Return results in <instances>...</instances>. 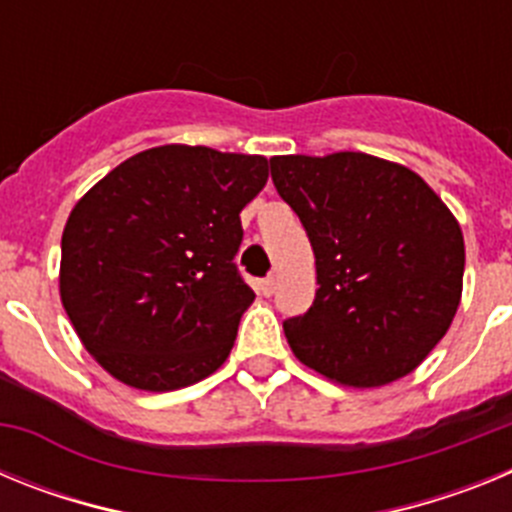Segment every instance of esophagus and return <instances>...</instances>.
Returning a JSON list of instances; mask_svg holds the SVG:
<instances>
[{"mask_svg":"<svg viewBox=\"0 0 512 512\" xmlns=\"http://www.w3.org/2000/svg\"><path fill=\"white\" fill-rule=\"evenodd\" d=\"M274 289H277V279H274V277L261 279V292H264V295H271Z\"/></svg>","mask_w":512,"mask_h":512,"instance_id":"esophagus-1","label":"esophagus"}]
</instances>
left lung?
<instances>
[{"label": "left lung", "instance_id": "1", "mask_svg": "<svg viewBox=\"0 0 512 512\" xmlns=\"http://www.w3.org/2000/svg\"><path fill=\"white\" fill-rule=\"evenodd\" d=\"M269 166L318 269L310 310L284 320L297 359L348 387L413 372L461 300L456 217L415 171L377 156H274Z\"/></svg>", "mask_w": 512, "mask_h": 512}]
</instances>
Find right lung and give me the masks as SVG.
<instances>
[{
	"instance_id": "1",
	"label": "right lung",
	"mask_w": 512,
	"mask_h": 512,
	"mask_svg": "<svg viewBox=\"0 0 512 512\" xmlns=\"http://www.w3.org/2000/svg\"><path fill=\"white\" fill-rule=\"evenodd\" d=\"M266 179L264 156L158 146L76 202L61 238V302L112 377L169 392L228 359L256 297L235 266L241 210Z\"/></svg>"
}]
</instances>
